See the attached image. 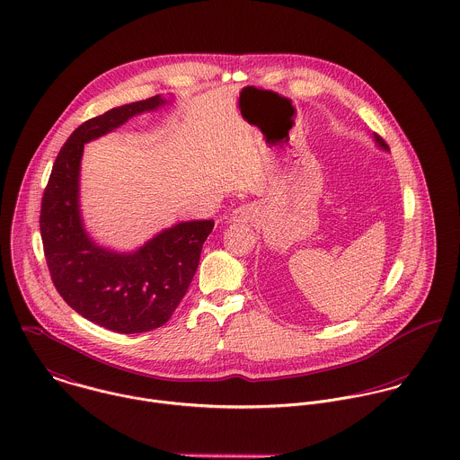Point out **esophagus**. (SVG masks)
Here are the masks:
<instances>
[{
	"label": "esophagus",
	"mask_w": 460,
	"mask_h": 460,
	"mask_svg": "<svg viewBox=\"0 0 460 460\" xmlns=\"http://www.w3.org/2000/svg\"><path fill=\"white\" fill-rule=\"evenodd\" d=\"M258 217V206L256 204H242L234 208L229 215V222H252Z\"/></svg>",
	"instance_id": "obj_1"
}]
</instances>
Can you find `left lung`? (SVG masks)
<instances>
[{"instance_id": "left-lung-1", "label": "left lung", "mask_w": 460, "mask_h": 460, "mask_svg": "<svg viewBox=\"0 0 460 460\" xmlns=\"http://www.w3.org/2000/svg\"><path fill=\"white\" fill-rule=\"evenodd\" d=\"M371 138L375 140V144H376V147H378V149H382V151L389 153V147H387V144H385V142H384V140H382V138H380L376 133H373V135H371Z\"/></svg>"}]
</instances>
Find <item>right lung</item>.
<instances>
[{
    "label": "right lung",
    "mask_w": 460,
    "mask_h": 460,
    "mask_svg": "<svg viewBox=\"0 0 460 460\" xmlns=\"http://www.w3.org/2000/svg\"><path fill=\"white\" fill-rule=\"evenodd\" d=\"M172 99L155 95L84 122L60 149L42 197L40 236L57 291L78 314L120 334L167 323L195 276L215 222H178L128 252L99 245L82 217V158L85 144Z\"/></svg>",
    "instance_id": "add662e5"
}]
</instances>
